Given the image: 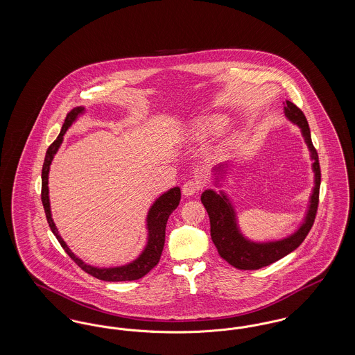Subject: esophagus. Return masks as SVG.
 Here are the masks:
<instances>
[{"mask_svg":"<svg viewBox=\"0 0 355 355\" xmlns=\"http://www.w3.org/2000/svg\"><path fill=\"white\" fill-rule=\"evenodd\" d=\"M201 182L198 180H189L187 182H185V185L182 186V193L186 197H190V196H194L196 193H198L201 190Z\"/></svg>","mask_w":355,"mask_h":355,"instance_id":"34e87169","label":"esophagus"}]
</instances>
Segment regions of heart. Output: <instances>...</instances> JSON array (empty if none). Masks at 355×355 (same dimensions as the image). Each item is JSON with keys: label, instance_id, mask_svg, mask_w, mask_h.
<instances>
[{"label": "heart", "instance_id": "obj_1", "mask_svg": "<svg viewBox=\"0 0 355 355\" xmlns=\"http://www.w3.org/2000/svg\"><path fill=\"white\" fill-rule=\"evenodd\" d=\"M222 126H223V122L220 119H214V117L202 119L196 123L194 135L197 137H206V135L216 133Z\"/></svg>", "mask_w": 355, "mask_h": 355}]
</instances>
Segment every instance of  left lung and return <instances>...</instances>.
Masks as SVG:
<instances>
[{
  "instance_id": "8db88e82",
  "label": "left lung",
  "mask_w": 355,
  "mask_h": 355,
  "mask_svg": "<svg viewBox=\"0 0 355 355\" xmlns=\"http://www.w3.org/2000/svg\"><path fill=\"white\" fill-rule=\"evenodd\" d=\"M284 110L287 119L300 126L304 135V142L310 150L311 159H313L314 189L310 196V203H309V209H307L304 223L298 227V230L291 236L279 241L253 242L245 238L241 233L236 225L234 207L223 191L216 193L214 190L209 189V190H205L201 196V201L210 218L211 241L214 242L220 257L227 263H230L232 266H234L239 270H257V269L269 266L275 261L284 258L287 254L294 252L309 234L318 210L321 169H320L318 153L311 142L307 119L304 117L302 110L298 106H295L293 102L286 101ZM225 168H227L226 164L217 166L214 169L216 175H223L226 171Z\"/></svg>"
}]
</instances>
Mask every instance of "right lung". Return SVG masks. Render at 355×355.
Wrapping results in <instances>:
<instances>
[{"instance_id":"obj_1","label":"right lung","mask_w":355,"mask_h":355,"mask_svg":"<svg viewBox=\"0 0 355 355\" xmlns=\"http://www.w3.org/2000/svg\"><path fill=\"white\" fill-rule=\"evenodd\" d=\"M85 109L83 106L74 107L71 112H69L65 122L62 125V129L57 139L51 144L48 148V152L45 155L44 166H42V187H41V201L45 209L46 220L51 226L53 234L58 239L61 243L62 249L67 252L69 257L87 274L101 279L106 282H122V281H135L142 277H145L153 268L159 262L161 254L164 250L165 245V229L166 223L169 220V216L177 209L178 203L181 201V190L180 187H173L164 193L161 197L155 200L153 203L152 207L149 209L148 218H146V227H148V243L144 249V252L139 254V257L135 259L133 262L123 265V266H117V268H96L86 265L84 261H81L78 257H76L74 253L68 248L65 241L58 234V230L51 218V202H49V187H48V177H49V169H51V161L55 155L57 150L60 149L64 135L67 133L71 123L78 119L80 114L84 113Z\"/></svg>"}]
</instances>
